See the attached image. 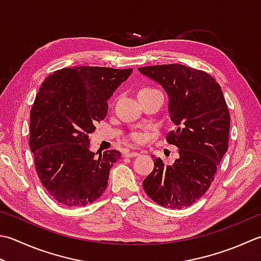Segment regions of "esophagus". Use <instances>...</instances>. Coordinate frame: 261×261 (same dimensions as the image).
<instances>
[{"instance_id":"esophagus-1","label":"esophagus","mask_w":261,"mask_h":261,"mask_svg":"<svg viewBox=\"0 0 261 261\" xmlns=\"http://www.w3.org/2000/svg\"><path fill=\"white\" fill-rule=\"evenodd\" d=\"M139 155H140L139 152H137V151H125L124 152V156H126V157H137Z\"/></svg>"}]
</instances>
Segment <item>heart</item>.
Wrapping results in <instances>:
<instances>
[{
    "label": "heart",
    "mask_w": 261,
    "mask_h": 261,
    "mask_svg": "<svg viewBox=\"0 0 261 261\" xmlns=\"http://www.w3.org/2000/svg\"><path fill=\"white\" fill-rule=\"evenodd\" d=\"M152 90H156V89H154V88H148V87H147V88H142V89L139 91V94L148 93V91H152ZM146 138H147V135L144 134V132H141V131L134 132V134H131V136H130L131 141L135 142V144H141V142H144V141L146 140Z\"/></svg>",
    "instance_id": "heart-1"
}]
</instances>
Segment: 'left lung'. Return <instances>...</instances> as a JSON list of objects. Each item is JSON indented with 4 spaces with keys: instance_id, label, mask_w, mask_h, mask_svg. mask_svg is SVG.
Masks as SVG:
<instances>
[{
    "instance_id": "8db88e82",
    "label": "left lung",
    "mask_w": 261,
    "mask_h": 261,
    "mask_svg": "<svg viewBox=\"0 0 261 261\" xmlns=\"http://www.w3.org/2000/svg\"><path fill=\"white\" fill-rule=\"evenodd\" d=\"M162 85L168 96V113L176 125L166 141L178 148L172 165L154 158V170L142 186L151 200L173 209L191 206L215 178L228 147L229 112L221 86L205 71L182 64L138 68Z\"/></svg>"
}]
</instances>
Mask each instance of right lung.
<instances>
[{
  "label": "right lung",
  "instance_id": "add662e5",
  "mask_svg": "<svg viewBox=\"0 0 261 261\" xmlns=\"http://www.w3.org/2000/svg\"><path fill=\"white\" fill-rule=\"evenodd\" d=\"M132 69L73 66L44 80L30 111L29 146L43 187L61 205L83 207L98 199L117 150H89V134L107 114V99Z\"/></svg>",
  "mask_w": 261,
  "mask_h": 261
}]
</instances>
